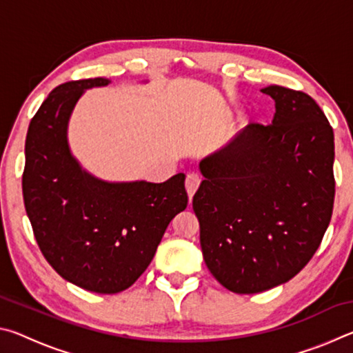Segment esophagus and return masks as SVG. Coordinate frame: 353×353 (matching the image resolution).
<instances>
[{
	"label": "esophagus",
	"mask_w": 353,
	"mask_h": 353,
	"mask_svg": "<svg viewBox=\"0 0 353 353\" xmlns=\"http://www.w3.org/2000/svg\"><path fill=\"white\" fill-rule=\"evenodd\" d=\"M199 183H201V176L196 174V172H190V174L187 176V181H185V188H187L190 199L193 198L196 190L199 188Z\"/></svg>",
	"instance_id": "34e87169"
}]
</instances>
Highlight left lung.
Masks as SVG:
<instances>
[{
	"label": "left lung",
	"instance_id": "8db88e82",
	"mask_svg": "<svg viewBox=\"0 0 353 353\" xmlns=\"http://www.w3.org/2000/svg\"><path fill=\"white\" fill-rule=\"evenodd\" d=\"M272 124H248L199 162L193 198L213 277L254 294L288 282L312 260L334 199L333 129L316 101L280 85Z\"/></svg>",
	"mask_w": 353,
	"mask_h": 353
}]
</instances>
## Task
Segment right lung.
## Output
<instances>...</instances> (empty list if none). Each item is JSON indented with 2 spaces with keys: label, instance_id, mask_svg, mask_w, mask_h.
Returning a JSON list of instances; mask_svg holds the SVG:
<instances>
[{
  "label": "right lung",
  "instance_id": "obj_1",
  "mask_svg": "<svg viewBox=\"0 0 353 353\" xmlns=\"http://www.w3.org/2000/svg\"><path fill=\"white\" fill-rule=\"evenodd\" d=\"M94 77L54 88L26 135L23 198L35 240L59 276L99 294L129 288L152 261L166 227L188 204L185 174L166 182H107L71 154L68 123Z\"/></svg>",
  "mask_w": 353,
  "mask_h": 353
}]
</instances>
